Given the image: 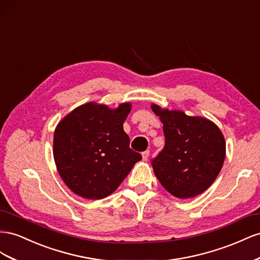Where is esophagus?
Wrapping results in <instances>:
<instances>
[{
    "label": "esophagus",
    "mask_w": 260,
    "mask_h": 260,
    "mask_svg": "<svg viewBox=\"0 0 260 260\" xmlns=\"http://www.w3.org/2000/svg\"><path fill=\"white\" fill-rule=\"evenodd\" d=\"M149 150H146V151H144L143 153H142V155H143V160L144 161H146L147 159H148V157H149Z\"/></svg>",
    "instance_id": "esophagus-1"
}]
</instances>
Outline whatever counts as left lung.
Here are the masks:
<instances>
[{"label":"left lung","instance_id":"left-lung-1","mask_svg":"<svg viewBox=\"0 0 260 260\" xmlns=\"http://www.w3.org/2000/svg\"><path fill=\"white\" fill-rule=\"evenodd\" d=\"M163 124L166 145L151 163L157 179L170 194L181 199L202 194L217 179L225 158L220 128L203 116L151 105Z\"/></svg>","mask_w":260,"mask_h":260}]
</instances>
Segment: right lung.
<instances>
[{
	"label": "right lung",
	"mask_w": 260,
	"mask_h": 260,
	"mask_svg": "<svg viewBox=\"0 0 260 260\" xmlns=\"http://www.w3.org/2000/svg\"><path fill=\"white\" fill-rule=\"evenodd\" d=\"M131 109V102L116 109L88 102L56 125L55 166L66 186L76 195L92 200L108 197L142 159L129 148V138L123 129Z\"/></svg>",
	"instance_id": "obj_1"
}]
</instances>
